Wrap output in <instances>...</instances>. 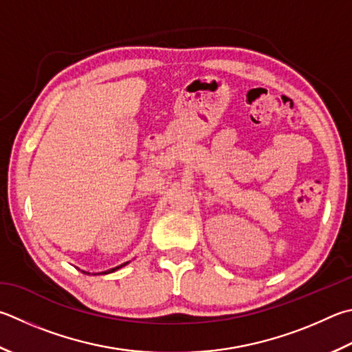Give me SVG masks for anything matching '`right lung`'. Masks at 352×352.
<instances>
[{"mask_svg":"<svg viewBox=\"0 0 352 352\" xmlns=\"http://www.w3.org/2000/svg\"><path fill=\"white\" fill-rule=\"evenodd\" d=\"M127 263H129V261H126V263H123V265H120V266H117V267H112V270H107V271H104V272H98V274H111V272H115L117 270H120V267H123V266H126ZM82 274H89V276H91V272H86V271H81Z\"/></svg>","mask_w":352,"mask_h":352,"instance_id":"obj_1","label":"right lung"}]
</instances>
